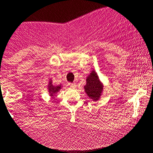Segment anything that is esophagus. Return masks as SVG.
<instances>
[{
    "mask_svg": "<svg viewBox=\"0 0 153 153\" xmlns=\"http://www.w3.org/2000/svg\"><path fill=\"white\" fill-rule=\"evenodd\" d=\"M67 86H69V87H71V88H75L76 85H75V84H74V83H68Z\"/></svg>",
    "mask_w": 153,
    "mask_h": 153,
    "instance_id": "esophagus-1",
    "label": "esophagus"
}]
</instances>
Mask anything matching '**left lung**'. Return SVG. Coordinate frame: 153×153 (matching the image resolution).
<instances>
[{"instance_id": "left-lung-1", "label": "left lung", "mask_w": 153, "mask_h": 153, "mask_svg": "<svg viewBox=\"0 0 153 153\" xmlns=\"http://www.w3.org/2000/svg\"><path fill=\"white\" fill-rule=\"evenodd\" d=\"M84 89L86 93L91 99L97 101L100 98L103 90V85L100 82L95 71H92L86 79V84L84 86Z\"/></svg>"}]
</instances>
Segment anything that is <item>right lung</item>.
<instances>
[{"label": "right lung", "mask_w": 153, "mask_h": 153, "mask_svg": "<svg viewBox=\"0 0 153 153\" xmlns=\"http://www.w3.org/2000/svg\"><path fill=\"white\" fill-rule=\"evenodd\" d=\"M61 88V86H52V82L49 83V92H51V95H53L54 93L58 92Z\"/></svg>", "instance_id": "obj_1"}]
</instances>
